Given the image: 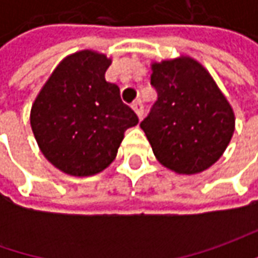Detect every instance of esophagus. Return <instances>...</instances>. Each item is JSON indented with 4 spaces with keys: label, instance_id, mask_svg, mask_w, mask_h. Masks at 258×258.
<instances>
[{
    "label": "esophagus",
    "instance_id": "esophagus-1",
    "mask_svg": "<svg viewBox=\"0 0 258 258\" xmlns=\"http://www.w3.org/2000/svg\"><path fill=\"white\" fill-rule=\"evenodd\" d=\"M132 109L135 110V113L138 114V117L142 119V116H144V104H142V102H141V100L134 102V103H132Z\"/></svg>",
    "mask_w": 258,
    "mask_h": 258
}]
</instances>
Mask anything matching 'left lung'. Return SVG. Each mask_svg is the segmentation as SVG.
I'll list each match as a JSON object with an SVG mask.
<instances>
[{
	"label": "left lung",
	"mask_w": 258,
	"mask_h": 258,
	"mask_svg": "<svg viewBox=\"0 0 258 258\" xmlns=\"http://www.w3.org/2000/svg\"><path fill=\"white\" fill-rule=\"evenodd\" d=\"M151 70L158 100L141 127L155 158L176 173L203 172L233 138L231 104L210 72L189 55L152 61Z\"/></svg>",
	"instance_id": "left-lung-1"
}]
</instances>
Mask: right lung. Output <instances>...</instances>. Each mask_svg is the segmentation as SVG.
Segmentation results:
<instances>
[{
    "mask_svg": "<svg viewBox=\"0 0 258 258\" xmlns=\"http://www.w3.org/2000/svg\"><path fill=\"white\" fill-rule=\"evenodd\" d=\"M112 58L94 50L64 57L35 97L30 123L45 159L72 176H92L112 164L126 129L139 119L106 82Z\"/></svg>",
    "mask_w": 258,
    "mask_h": 258,
    "instance_id": "add662e5",
    "label": "right lung"
}]
</instances>
